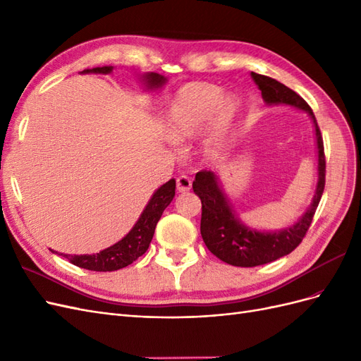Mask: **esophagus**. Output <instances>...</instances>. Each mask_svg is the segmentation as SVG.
I'll use <instances>...</instances> for the list:
<instances>
[{
    "label": "esophagus",
    "mask_w": 361,
    "mask_h": 361,
    "mask_svg": "<svg viewBox=\"0 0 361 361\" xmlns=\"http://www.w3.org/2000/svg\"><path fill=\"white\" fill-rule=\"evenodd\" d=\"M176 187L179 192H188L191 190V180L187 176H179L176 179Z\"/></svg>",
    "instance_id": "1"
}]
</instances>
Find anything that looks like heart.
I'll return each mask as SVG.
<instances>
[{
    "mask_svg": "<svg viewBox=\"0 0 361 361\" xmlns=\"http://www.w3.org/2000/svg\"><path fill=\"white\" fill-rule=\"evenodd\" d=\"M236 111V101L231 96H223L220 87L192 81L183 84L171 97L164 126L174 143H187L203 134L199 155L203 161H216L228 149Z\"/></svg>",
    "mask_w": 361,
    "mask_h": 361,
    "instance_id": "heart-1",
    "label": "heart"
}]
</instances>
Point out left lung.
Segmentation results:
<instances>
[{
    "label": "left lung",
    "instance_id": "left-lung-1",
    "mask_svg": "<svg viewBox=\"0 0 361 361\" xmlns=\"http://www.w3.org/2000/svg\"><path fill=\"white\" fill-rule=\"evenodd\" d=\"M251 78L257 84L267 105L293 106L312 118L318 147V183L310 206L297 223L280 231H257L238 216L216 173L204 170L195 174L192 190L202 200L200 232L206 247L226 264L243 268L269 264L297 248L309 231L325 187L324 143L312 108L300 94L269 76L251 72Z\"/></svg>",
    "mask_w": 361,
    "mask_h": 361
}]
</instances>
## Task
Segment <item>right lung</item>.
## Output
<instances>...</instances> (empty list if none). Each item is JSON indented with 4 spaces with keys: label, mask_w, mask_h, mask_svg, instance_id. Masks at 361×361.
Returning <instances> with one entry per match:
<instances>
[{
    "label": "right lung",
    "mask_w": 361,
    "mask_h": 361,
    "mask_svg": "<svg viewBox=\"0 0 361 361\" xmlns=\"http://www.w3.org/2000/svg\"><path fill=\"white\" fill-rule=\"evenodd\" d=\"M113 66H102V68H93V69H85L81 73H111ZM141 84H143L145 90L147 92H155L167 82V78L164 75L155 73V72H147L140 76ZM174 190H176V180L170 179L154 192L150 200L147 202L146 207L141 212L140 218L134 227L130 228L129 233L120 239L118 243L114 245L108 247L99 253L94 255H63V257H66L71 264L84 268V269H90V271H117L122 269L128 265L133 264L134 260H137L140 256H143L146 253V250L150 245L152 238H154L155 233V227L157 223L159 221V218L164 212V209L171 203L174 197ZM57 253V251H54Z\"/></svg>",
    "instance_id": "right-lung-1"
}]
</instances>
